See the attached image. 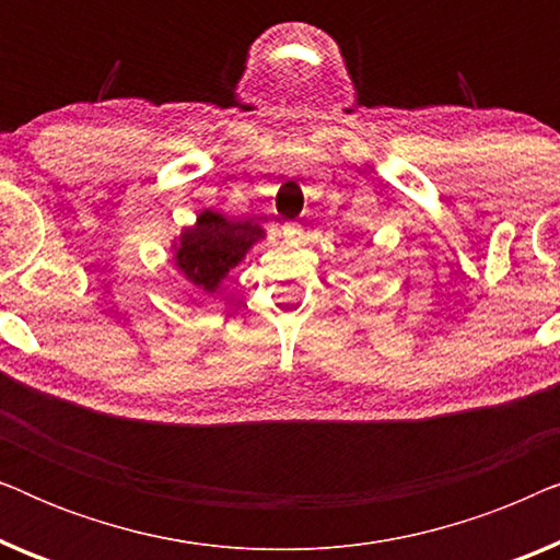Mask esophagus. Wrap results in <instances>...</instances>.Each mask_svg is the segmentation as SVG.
Returning a JSON list of instances; mask_svg holds the SVG:
<instances>
[{
	"label": "esophagus",
	"instance_id": "34e87169",
	"mask_svg": "<svg viewBox=\"0 0 560 560\" xmlns=\"http://www.w3.org/2000/svg\"><path fill=\"white\" fill-rule=\"evenodd\" d=\"M282 236L290 242H295L298 236H301V224H293V221H290V224L282 226Z\"/></svg>",
	"mask_w": 560,
	"mask_h": 560
}]
</instances>
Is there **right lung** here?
I'll use <instances>...</instances> for the list:
<instances>
[{
	"label": "right lung",
	"mask_w": 560,
	"mask_h": 560,
	"mask_svg": "<svg viewBox=\"0 0 560 560\" xmlns=\"http://www.w3.org/2000/svg\"><path fill=\"white\" fill-rule=\"evenodd\" d=\"M265 236V229L252 219H229L217 209H203L194 224L183 226L173 240V265L190 290L213 295Z\"/></svg>",
	"instance_id": "right-lung-1"
}]
</instances>
